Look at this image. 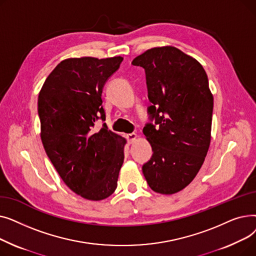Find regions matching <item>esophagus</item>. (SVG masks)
<instances>
[{
    "instance_id": "1",
    "label": "esophagus",
    "mask_w": 256,
    "mask_h": 256,
    "mask_svg": "<svg viewBox=\"0 0 256 256\" xmlns=\"http://www.w3.org/2000/svg\"><path fill=\"white\" fill-rule=\"evenodd\" d=\"M126 139H128V143H132L134 141H135L136 139H137V135L135 132H132V134H128V135L126 136Z\"/></svg>"
}]
</instances>
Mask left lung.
Returning a JSON list of instances; mask_svg holds the SVG:
<instances>
[{
  "mask_svg": "<svg viewBox=\"0 0 256 256\" xmlns=\"http://www.w3.org/2000/svg\"><path fill=\"white\" fill-rule=\"evenodd\" d=\"M144 68L150 122L143 134L152 156L142 166L150 189L174 194L189 184L204 162L214 98L201 64L173 46L154 48L132 60Z\"/></svg>",
  "mask_w": 256,
  "mask_h": 256,
  "instance_id": "8db88e82",
  "label": "left lung"
}]
</instances>
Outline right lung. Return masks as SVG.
<instances>
[{
  "label": "right lung",
  "instance_id": "add662e5",
  "mask_svg": "<svg viewBox=\"0 0 256 256\" xmlns=\"http://www.w3.org/2000/svg\"><path fill=\"white\" fill-rule=\"evenodd\" d=\"M122 57L72 58L60 62L38 96L42 141L60 178L76 194L98 201L114 193L126 140L94 126L104 121L102 93Z\"/></svg>",
  "mask_w": 256,
  "mask_h": 256
}]
</instances>
